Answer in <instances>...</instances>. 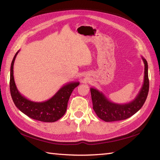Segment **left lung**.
Returning <instances> with one entry per match:
<instances>
[{"label":"left lung","instance_id":"1","mask_svg":"<svg viewBox=\"0 0 160 160\" xmlns=\"http://www.w3.org/2000/svg\"><path fill=\"white\" fill-rule=\"evenodd\" d=\"M144 63V79L140 92L135 99L128 103L116 104L108 100L104 95L96 89L91 88L93 108L96 115L105 122L126 120L136 113L143 106L148 93L149 80L147 61L142 57Z\"/></svg>","mask_w":160,"mask_h":160}]
</instances>
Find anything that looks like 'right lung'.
Instances as JSON below:
<instances>
[{
	"instance_id": "obj_1",
	"label": "right lung",
	"mask_w": 160,
	"mask_h": 160,
	"mask_svg": "<svg viewBox=\"0 0 160 160\" xmlns=\"http://www.w3.org/2000/svg\"><path fill=\"white\" fill-rule=\"evenodd\" d=\"M16 52L10 69V93L13 103L24 114L33 120L53 122L58 120L65 113L67 103L70 96L75 88L79 85V82H71L62 86L58 92L49 100L45 102H33L22 96L16 86L13 78V64L17 54Z\"/></svg>"
}]
</instances>
